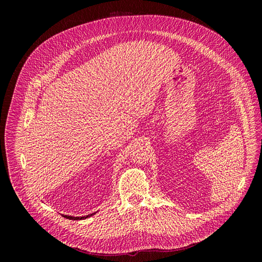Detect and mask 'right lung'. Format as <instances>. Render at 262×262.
<instances>
[{"mask_svg": "<svg viewBox=\"0 0 262 262\" xmlns=\"http://www.w3.org/2000/svg\"><path fill=\"white\" fill-rule=\"evenodd\" d=\"M94 213H91V214H88V215H86V216H81V217H79V216H70V215H63V216H65V217H67V219H69V220H83V219H87V217H89V216H91V215H93Z\"/></svg>", "mask_w": 262, "mask_h": 262, "instance_id": "obj_1", "label": "right lung"}]
</instances>
